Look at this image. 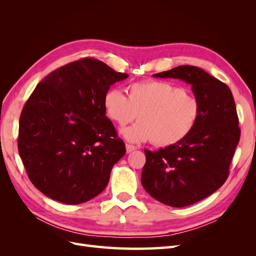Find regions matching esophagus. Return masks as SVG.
<instances>
[{"instance_id":"esophagus-1","label":"esophagus","mask_w":256,"mask_h":256,"mask_svg":"<svg viewBox=\"0 0 256 256\" xmlns=\"http://www.w3.org/2000/svg\"><path fill=\"white\" fill-rule=\"evenodd\" d=\"M136 150V147L134 145H130V144H126V152L129 154L131 152H134Z\"/></svg>"}]
</instances>
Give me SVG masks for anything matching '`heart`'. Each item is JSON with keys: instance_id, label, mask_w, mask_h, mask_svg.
<instances>
[{"instance_id": "b5f03b06", "label": "heart", "mask_w": 256, "mask_h": 256, "mask_svg": "<svg viewBox=\"0 0 256 256\" xmlns=\"http://www.w3.org/2000/svg\"><path fill=\"white\" fill-rule=\"evenodd\" d=\"M128 98L118 88L108 90L102 106L118 126L132 122L120 132L128 141H152L154 146H174L187 138L200 116L198 99L180 85L166 81H141L128 85Z\"/></svg>"}]
</instances>
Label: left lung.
I'll return each instance as SVG.
<instances>
[{
  "instance_id": "obj_1",
  "label": "left lung",
  "mask_w": 256,
  "mask_h": 256,
  "mask_svg": "<svg viewBox=\"0 0 256 256\" xmlns=\"http://www.w3.org/2000/svg\"><path fill=\"white\" fill-rule=\"evenodd\" d=\"M152 76L190 84L200 116L180 143L157 152L145 150L141 182L161 203L189 206L212 196L226 180L240 138L236 104L228 85L202 68L184 65Z\"/></svg>"
}]
</instances>
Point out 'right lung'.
I'll list each match as a JSON object with an SVG mask.
<instances>
[{
	"mask_svg": "<svg viewBox=\"0 0 256 256\" xmlns=\"http://www.w3.org/2000/svg\"><path fill=\"white\" fill-rule=\"evenodd\" d=\"M126 78L86 58L37 84L21 112L18 150L30 180L44 196L76 205L104 190L126 147L106 116L102 98Z\"/></svg>",
	"mask_w": 256,
	"mask_h": 256,
	"instance_id": "right-lung-1",
	"label": "right lung"
}]
</instances>
